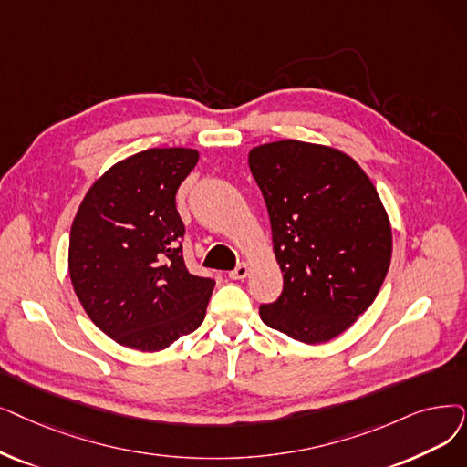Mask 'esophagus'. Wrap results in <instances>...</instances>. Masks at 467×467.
<instances>
[{
  "mask_svg": "<svg viewBox=\"0 0 467 467\" xmlns=\"http://www.w3.org/2000/svg\"><path fill=\"white\" fill-rule=\"evenodd\" d=\"M248 273H250V265H248V263H238V265L229 273V276H231L233 280H244V278L248 276Z\"/></svg>",
  "mask_w": 467,
  "mask_h": 467,
  "instance_id": "34e87169",
  "label": "esophagus"
}]
</instances>
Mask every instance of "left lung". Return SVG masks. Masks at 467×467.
<instances>
[{"label": "left lung", "mask_w": 467, "mask_h": 467, "mask_svg": "<svg viewBox=\"0 0 467 467\" xmlns=\"http://www.w3.org/2000/svg\"><path fill=\"white\" fill-rule=\"evenodd\" d=\"M284 275L261 320L303 343L346 332L376 299L391 261V225L376 187L336 149L276 140L250 150Z\"/></svg>", "instance_id": "8db88e82"}]
</instances>
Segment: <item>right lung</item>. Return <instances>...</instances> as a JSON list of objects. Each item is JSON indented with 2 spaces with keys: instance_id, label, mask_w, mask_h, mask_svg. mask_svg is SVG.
<instances>
[{
  "instance_id": "obj_1",
  "label": "right lung",
  "mask_w": 467,
  "mask_h": 467,
  "mask_svg": "<svg viewBox=\"0 0 467 467\" xmlns=\"http://www.w3.org/2000/svg\"><path fill=\"white\" fill-rule=\"evenodd\" d=\"M196 161L192 149L133 154L95 181L74 217V292L95 327L119 346L166 349L206 317L215 282L187 269L175 206Z\"/></svg>"
}]
</instances>
